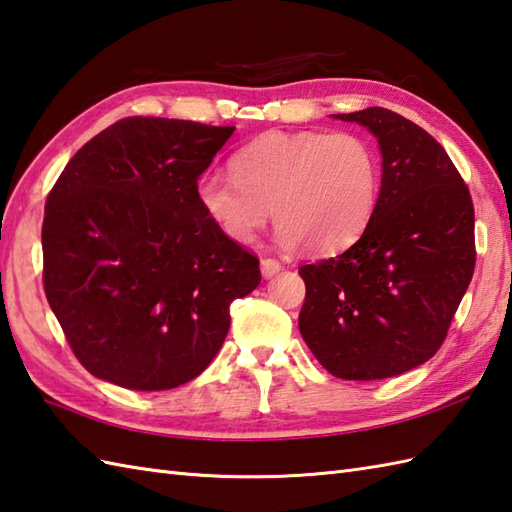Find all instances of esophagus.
Wrapping results in <instances>:
<instances>
[{"label":"esophagus","mask_w":512,"mask_h":512,"mask_svg":"<svg viewBox=\"0 0 512 512\" xmlns=\"http://www.w3.org/2000/svg\"><path fill=\"white\" fill-rule=\"evenodd\" d=\"M280 269H282V265H280V260H276V258L260 260V271H263L265 278H274Z\"/></svg>","instance_id":"1"}]
</instances>
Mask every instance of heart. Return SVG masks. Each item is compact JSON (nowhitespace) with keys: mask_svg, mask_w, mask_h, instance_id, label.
<instances>
[{"mask_svg":"<svg viewBox=\"0 0 512 512\" xmlns=\"http://www.w3.org/2000/svg\"><path fill=\"white\" fill-rule=\"evenodd\" d=\"M232 177L199 179L201 210L238 245L256 241L274 208L278 241L335 254L352 245L377 210L381 164L357 133L267 131L230 160Z\"/></svg>","mask_w":512,"mask_h":512,"instance_id":"b5f03b06","label":"heart"}]
</instances>
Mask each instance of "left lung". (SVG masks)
I'll use <instances>...</instances> for the list:
<instances>
[{
    "mask_svg": "<svg viewBox=\"0 0 512 512\" xmlns=\"http://www.w3.org/2000/svg\"><path fill=\"white\" fill-rule=\"evenodd\" d=\"M372 131L381 192L359 241L300 267V333L337 379L377 381L425 363L449 333L475 269L471 192L447 151L383 107L337 113Z\"/></svg>",
    "mask_w": 512,
    "mask_h": 512,
    "instance_id": "obj_1",
    "label": "left lung"
}]
</instances>
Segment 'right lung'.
Segmentation results:
<instances>
[{
    "mask_svg": "<svg viewBox=\"0 0 512 512\" xmlns=\"http://www.w3.org/2000/svg\"><path fill=\"white\" fill-rule=\"evenodd\" d=\"M234 127L131 116L89 140L56 179L41 227L43 289L76 359L120 388L157 392L210 366L230 304L260 285L197 179Z\"/></svg>",
    "mask_w": 512,
    "mask_h": 512,
    "instance_id": "1",
    "label": "right lung"
}]
</instances>
